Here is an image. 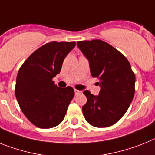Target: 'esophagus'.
Segmentation results:
<instances>
[{"label":"esophagus","mask_w":155,"mask_h":155,"mask_svg":"<svg viewBox=\"0 0 155 155\" xmlns=\"http://www.w3.org/2000/svg\"><path fill=\"white\" fill-rule=\"evenodd\" d=\"M81 91L80 90H78V89H74V93L75 95H80V94H81Z\"/></svg>","instance_id":"esophagus-1"}]
</instances>
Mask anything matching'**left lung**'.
<instances>
[{"instance_id":"1","label":"left lung","mask_w":155,"mask_h":155,"mask_svg":"<svg viewBox=\"0 0 155 155\" xmlns=\"http://www.w3.org/2000/svg\"><path fill=\"white\" fill-rule=\"evenodd\" d=\"M77 45L89 63L91 74L100 80L99 96L84 91L82 107L91 125L104 128L115 124L127 111L135 94L136 78L125 55L101 40L78 41Z\"/></svg>"}]
</instances>
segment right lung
<instances>
[{"label": "right lung", "mask_w": 155, "mask_h": 155, "mask_svg": "<svg viewBox=\"0 0 155 155\" xmlns=\"http://www.w3.org/2000/svg\"><path fill=\"white\" fill-rule=\"evenodd\" d=\"M75 42L47 43L33 52L18 70L15 96L29 121L41 129L62 122L74 96L71 86L60 88L52 79L61 71L63 60Z\"/></svg>", "instance_id": "add662e5"}]
</instances>
